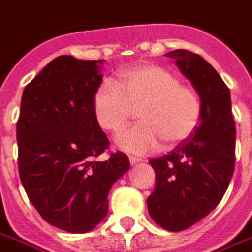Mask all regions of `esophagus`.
I'll return each mask as SVG.
<instances>
[{
  "label": "esophagus",
  "instance_id": "esophagus-1",
  "mask_svg": "<svg viewBox=\"0 0 252 252\" xmlns=\"http://www.w3.org/2000/svg\"><path fill=\"white\" fill-rule=\"evenodd\" d=\"M129 161H130V164H137V163H140V161H142L141 159L136 158V157H129Z\"/></svg>",
  "mask_w": 252,
  "mask_h": 252
}]
</instances>
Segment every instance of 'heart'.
I'll list each match as a JSON object with an SVG mask.
<instances>
[{
	"instance_id": "1",
	"label": "heart",
	"mask_w": 252,
	"mask_h": 252,
	"mask_svg": "<svg viewBox=\"0 0 252 252\" xmlns=\"http://www.w3.org/2000/svg\"><path fill=\"white\" fill-rule=\"evenodd\" d=\"M137 108L140 124L116 138L122 150L136 155L158 150L163 141L168 147L183 144L193 136L202 118L198 92L181 84L169 69L150 63L124 69L118 87L102 83L93 95L94 116L108 132H120Z\"/></svg>"
}]
</instances>
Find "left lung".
Masks as SVG:
<instances>
[{"label":"left lung","instance_id":"obj_1","mask_svg":"<svg viewBox=\"0 0 252 252\" xmlns=\"http://www.w3.org/2000/svg\"><path fill=\"white\" fill-rule=\"evenodd\" d=\"M180 72L198 92L202 118L189 140L151 159L155 189L147 210L158 225L181 232L214 210L224 197L234 171L236 126L230 92L214 67L189 50H173Z\"/></svg>","mask_w":252,"mask_h":252}]
</instances>
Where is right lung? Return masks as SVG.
Returning a JSON list of instances; mask_svg holds the SVG:
<instances>
[{"instance_id": "1", "label": "right lung", "mask_w": 252, "mask_h": 252, "mask_svg": "<svg viewBox=\"0 0 252 252\" xmlns=\"http://www.w3.org/2000/svg\"><path fill=\"white\" fill-rule=\"evenodd\" d=\"M102 64L61 55L27 85L20 102V180L42 219L68 233L91 232L107 216L108 191L130 165L120 151L97 159L108 147L93 111Z\"/></svg>"}]
</instances>
